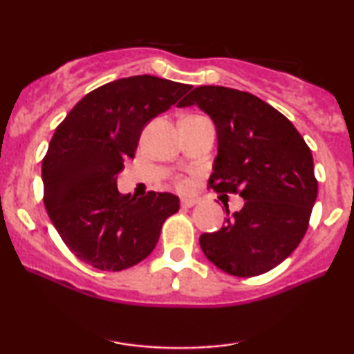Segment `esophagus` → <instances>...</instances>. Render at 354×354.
Masks as SVG:
<instances>
[{"instance_id": "esophagus-1", "label": "esophagus", "mask_w": 354, "mask_h": 354, "mask_svg": "<svg viewBox=\"0 0 354 354\" xmlns=\"http://www.w3.org/2000/svg\"><path fill=\"white\" fill-rule=\"evenodd\" d=\"M180 205H182V207H192V206L198 205V200L196 198H182Z\"/></svg>"}]
</instances>
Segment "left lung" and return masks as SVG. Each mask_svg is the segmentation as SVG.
I'll list each match as a JSON object with an SVG mask.
<instances>
[{
	"label": "left lung",
	"instance_id": "left-lung-1",
	"mask_svg": "<svg viewBox=\"0 0 354 354\" xmlns=\"http://www.w3.org/2000/svg\"><path fill=\"white\" fill-rule=\"evenodd\" d=\"M193 104L209 115L217 133L209 187L245 200L234 214L224 205L225 225L200 236L203 253L236 277L268 272L308 230L317 198L311 149L283 114L246 91L196 86L180 103Z\"/></svg>",
	"mask_w": 354,
	"mask_h": 354
}]
</instances>
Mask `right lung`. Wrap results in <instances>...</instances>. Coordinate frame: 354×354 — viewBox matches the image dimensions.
<instances>
[{"mask_svg": "<svg viewBox=\"0 0 354 354\" xmlns=\"http://www.w3.org/2000/svg\"><path fill=\"white\" fill-rule=\"evenodd\" d=\"M192 85L135 75L90 91L57 125L41 166L48 216L72 253L101 270L138 264L178 211L172 193L120 195L118 174L133 159L149 120Z\"/></svg>", "mask_w": 354, "mask_h": 354, "instance_id": "obj_1", "label": "right lung"}]
</instances>
